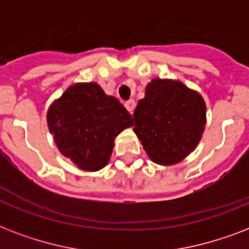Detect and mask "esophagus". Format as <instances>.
I'll use <instances>...</instances> for the list:
<instances>
[{
	"instance_id": "esophagus-1",
	"label": "esophagus",
	"mask_w": 249,
	"mask_h": 249,
	"mask_svg": "<svg viewBox=\"0 0 249 249\" xmlns=\"http://www.w3.org/2000/svg\"><path fill=\"white\" fill-rule=\"evenodd\" d=\"M125 107H126V109H128L129 112L133 113V111L136 108V102L133 101V99H129L128 102H125Z\"/></svg>"
}]
</instances>
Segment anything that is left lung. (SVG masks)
<instances>
[{
	"instance_id": "left-lung-1",
	"label": "left lung",
	"mask_w": 249,
	"mask_h": 249,
	"mask_svg": "<svg viewBox=\"0 0 249 249\" xmlns=\"http://www.w3.org/2000/svg\"><path fill=\"white\" fill-rule=\"evenodd\" d=\"M205 112V102L197 91L177 80L154 79L133 115L134 133L154 163L173 165L200 142Z\"/></svg>"
}]
</instances>
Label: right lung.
<instances>
[{"instance_id": "add662e5", "label": "right lung", "mask_w": 249, "mask_h": 249, "mask_svg": "<svg viewBox=\"0 0 249 249\" xmlns=\"http://www.w3.org/2000/svg\"><path fill=\"white\" fill-rule=\"evenodd\" d=\"M46 120L62 155L88 172L107 165L116 136L133 125L119 99L97 83L70 86L49 107Z\"/></svg>"}]
</instances>
